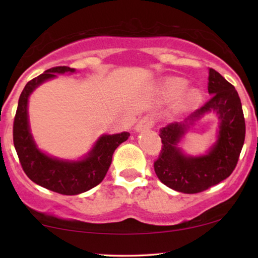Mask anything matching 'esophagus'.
Instances as JSON below:
<instances>
[{"mask_svg":"<svg viewBox=\"0 0 258 258\" xmlns=\"http://www.w3.org/2000/svg\"><path fill=\"white\" fill-rule=\"evenodd\" d=\"M152 125H154V120L150 116H143L141 119L138 121L137 126H135V130H137V132H140V131H143V130H149L152 127Z\"/></svg>","mask_w":258,"mask_h":258,"instance_id":"esophagus-1","label":"esophagus"}]
</instances>
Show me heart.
I'll use <instances>...</instances> for the list:
<instances>
[{
  "label": "heart",
  "mask_w": 258,
  "mask_h": 258,
  "mask_svg": "<svg viewBox=\"0 0 258 258\" xmlns=\"http://www.w3.org/2000/svg\"><path fill=\"white\" fill-rule=\"evenodd\" d=\"M185 86H186V82L184 80H182V78H178V77L169 78V80L166 81L164 84V94L168 99H173L177 97L178 94H181L183 92V90L185 89ZM197 100H198L197 91L189 90L182 94L180 102H178V107L181 109H185L187 107L192 106V104L197 101Z\"/></svg>",
  "instance_id": "heart-1"
}]
</instances>
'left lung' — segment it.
<instances>
[{"label": "left lung", "mask_w": 258, "mask_h": 258, "mask_svg": "<svg viewBox=\"0 0 258 258\" xmlns=\"http://www.w3.org/2000/svg\"><path fill=\"white\" fill-rule=\"evenodd\" d=\"M208 92L211 99L184 120L160 130L161 150L155 160V172L171 189L183 194H198L225 180L234 171L241 152L246 124L237 90L220 73L209 68ZM214 110L220 119L219 140L207 155L186 157L176 147L185 133L186 123Z\"/></svg>", "instance_id": "obj_1"}]
</instances>
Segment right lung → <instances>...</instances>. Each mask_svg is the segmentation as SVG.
<instances>
[{"mask_svg":"<svg viewBox=\"0 0 258 258\" xmlns=\"http://www.w3.org/2000/svg\"><path fill=\"white\" fill-rule=\"evenodd\" d=\"M74 73L75 69L58 66L45 71L26 84L20 94L14 121V145L19 161L30 180L56 194L74 196L97 186L110 167L112 154L120 143L128 139L123 132L100 138L89 156L81 161H64L46 156L36 148L29 132L27 103L30 93L55 74Z\"/></svg>","mask_w":258,"mask_h":258,"instance_id":"add662e5","label":"right lung"}]
</instances>
